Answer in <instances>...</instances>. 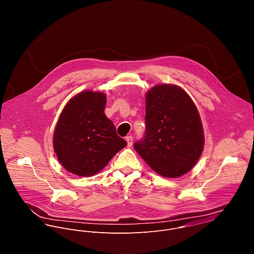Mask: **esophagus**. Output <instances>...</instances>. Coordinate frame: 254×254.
Instances as JSON below:
<instances>
[{
    "instance_id": "34e87169",
    "label": "esophagus",
    "mask_w": 254,
    "mask_h": 254,
    "mask_svg": "<svg viewBox=\"0 0 254 254\" xmlns=\"http://www.w3.org/2000/svg\"><path fill=\"white\" fill-rule=\"evenodd\" d=\"M126 141H127L128 146H131V145H133V137L132 136H127L126 137Z\"/></svg>"
}]
</instances>
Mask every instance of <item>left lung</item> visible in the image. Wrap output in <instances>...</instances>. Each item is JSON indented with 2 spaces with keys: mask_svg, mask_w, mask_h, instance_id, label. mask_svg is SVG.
I'll return each mask as SVG.
<instances>
[{
  "mask_svg": "<svg viewBox=\"0 0 254 254\" xmlns=\"http://www.w3.org/2000/svg\"><path fill=\"white\" fill-rule=\"evenodd\" d=\"M145 137L134 148L157 174L177 178L199 159L204 134L190 97L179 86L161 84L145 94Z\"/></svg>",
  "mask_w": 254,
  "mask_h": 254,
  "instance_id": "1",
  "label": "left lung"
}]
</instances>
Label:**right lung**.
Masks as SVG:
<instances>
[{
	"label": "right lung",
	"instance_id": "obj_1",
	"mask_svg": "<svg viewBox=\"0 0 254 254\" xmlns=\"http://www.w3.org/2000/svg\"><path fill=\"white\" fill-rule=\"evenodd\" d=\"M106 104L104 93L84 91L74 96L61 113L53 145L61 164L74 175L97 174L127 145L106 116Z\"/></svg>",
	"mask_w": 254,
	"mask_h": 254
}]
</instances>
